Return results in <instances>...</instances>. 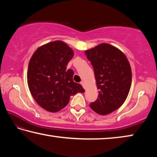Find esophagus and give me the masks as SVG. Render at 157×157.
<instances>
[{
  "label": "esophagus",
  "mask_w": 157,
  "mask_h": 157,
  "mask_svg": "<svg viewBox=\"0 0 157 157\" xmlns=\"http://www.w3.org/2000/svg\"><path fill=\"white\" fill-rule=\"evenodd\" d=\"M80 84L82 85V86H83L84 88H85V83H84V81H82V82H80Z\"/></svg>",
  "instance_id": "obj_1"
}]
</instances>
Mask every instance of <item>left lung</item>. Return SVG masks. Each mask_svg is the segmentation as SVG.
<instances>
[{
    "label": "left lung",
    "instance_id": "8db88e82",
    "mask_svg": "<svg viewBox=\"0 0 157 157\" xmlns=\"http://www.w3.org/2000/svg\"><path fill=\"white\" fill-rule=\"evenodd\" d=\"M94 70L98 89L96 101L90 107L100 115H107L123 105L132 84V69L125 55L107 43L84 52Z\"/></svg>",
    "mask_w": 157,
    "mask_h": 157
}]
</instances>
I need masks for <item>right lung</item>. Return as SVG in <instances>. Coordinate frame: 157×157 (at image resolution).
Segmentation results:
<instances>
[{
    "mask_svg": "<svg viewBox=\"0 0 157 157\" xmlns=\"http://www.w3.org/2000/svg\"><path fill=\"white\" fill-rule=\"evenodd\" d=\"M73 56L71 48L58 40L39 47L30 58L29 89L37 104L49 112L62 109L71 95L85 91L80 84L73 82V71L66 69Z\"/></svg>",
    "mask_w": 157,
    "mask_h": 157,
    "instance_id": "1",
    "label": "right lung"
}]
</instances>
